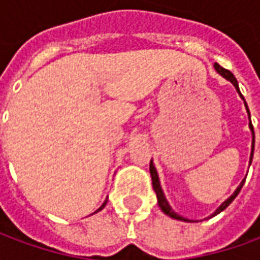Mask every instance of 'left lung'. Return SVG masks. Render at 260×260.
Returning a JSON list of instances; mask_svg holds the SVG:
<instances>
[{
  "mask_svg": "<svg viewBox=\"0 0 260 260\" xmlns=\"http://www.w3.org/2000/svg\"><path fill=\"white\" fill-rule=\"evenodd\" d=\"M214 69H216V72H217L218 75H221L224 79H227L229 82H231L233 85H234L235 90L238 91V94H240V97L244 100V104H245V108H246V113H248V118H249V129H251L252 132V147H251V157H249V166H251L252 163V158H253V147H255V132H253V126H252V122H251V114H249V110H248V106H246V102L245 99H244V96L241 94L240 91V86H238V82H237V79H235V76L231 72H230L229 69H224L223 67H220V65L216 62L214 64ZM150 175H152V182H153V189H154V192H156V195H157V202H158V206H160V209L163 210L164 214H167V216H170V217L175 218V220H181V221H188V223H193L192 220H189V218H185L182 217V216H180L178 213L174 212L173 210V207L170 206V203L167 202V199H166V195H164L163 189H161V185H160V180H158V174H157V170H156V167H154V164H153V160H150ZM244 182H245V178L241 181V184L238 186H237V189L234 191V193L230 196V198H227L225 201L220 205V206L214 210V212L209 216V217H206L205 220H207V218H212L214 217V216H217L218 213H221L225 209V207L229 206L231 202L234 201L235 198H237V195L240 193L241 188H242V185H244Z\"/></svg>",
  "mask_w": 260,
  "mask_h": 260,
  "instance_id": "obj_1",
  "label": "left lung"
}]
</instances>
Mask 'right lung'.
Segmentation results:
<instances>
[{
    "mask_svg": "<svg viewBox=\"0 0 260 260\" xmlns=\"http://www.w3.org/2000/svg\"><path fill=\"white\" fill-rule=\"evenodd\" d=\"M106 205H107V201H104V203H103L102 206L99 207V209H97V210H96V212H94V213H97V212H100V210H103V209H104V206H106ZM94 213H91V214H94Z\"/></svg>",
    "mask_w": 260,
    "mask_h": 260,
    "instance_id": "add662e5",
    "label": "right lung"
}]
</instances>
